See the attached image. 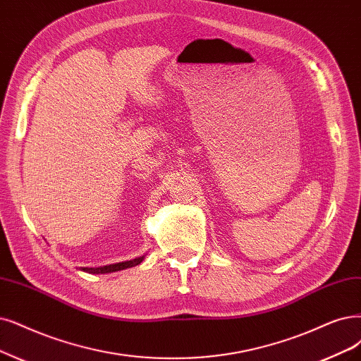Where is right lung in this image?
Wrapping results in <instances>:
<instances>
[{
  "label": "right lung",
  "mask_w": 361,
  "mask_h": 361,
  "mask_svg": "<svg viewBox=\"0 0 361 361\" xmlns=\"http://www.w3.org/2000/svg\"><path fill=\"white\" fill-rule=\"evenodd\" d=\"M144 256L135 257L132 260H126V262H118V263H113V264H106V266H98V268H82V271L89 272V274H111V272H117V271H123L128 268H133V266L140 264L144 260Z\"/></svg>",
  "instance_id": "add662e5"
}]
</instances>
